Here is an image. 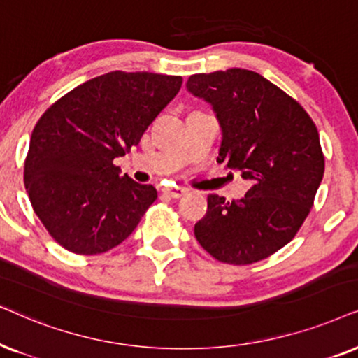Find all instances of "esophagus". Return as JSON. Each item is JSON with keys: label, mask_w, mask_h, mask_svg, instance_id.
I'll list each match as a JSON object with an SVG mask.
<instances>
[{"label": "esophagus", "mask_w": 358, "mask_h": 358, "mask_svg": "<svg viewBox=\"0 0 358 358\" xmlns=\"http://www.w3.org/2000/svg\"><path fill=\"white\" fill-rule=\"evenodd\" d=\"M185 193H187V189L182 187H169L164 189V194H166V196H170V198H175V199L182 198Z\"/></svg>", "instance_id": "1"}]
</instances>
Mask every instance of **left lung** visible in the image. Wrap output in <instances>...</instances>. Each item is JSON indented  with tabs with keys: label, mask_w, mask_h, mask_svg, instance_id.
<instances>
[{
	"label": "left lung",
	"mask_w": 358,
	"mask_h": 358,
	"mask_svg": "<svg viewBox=\"0 0 358 358\" xmlns=\"http://www.w3.org/2000/svg\"><path fill=\"white\" fill-rule=\"evenodd\" d=\"M187 88L211 104L222 129L217 162L252 187L239 201L208 196L196 241L224 264L264 260L296 236L324 175L316 124L301 104L244 69L196 73Z\"/></svg>",
	"instance_id": "1"
}]
</instances>
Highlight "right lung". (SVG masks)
Wrapping results in <instances>:
<instances>
[{
	"mask_svg": "<svg viewBox=\"0 0 358 358\" xmlns=\"http://www.w3.org/2000/svg\"><path fill=\"white\" fill-rule=\"evenodd\" d=\"M183 78L109 71L64 94L37 121L24 160L32 209L64 249L96 255L126 241L157 199L113 164L139 144Z\"/></svg>",
	"mask_w": 358,
	"mask_h": 358,
	"instance_id": "right-lung-1",
	"label": "right lung"
}]
</instances>
